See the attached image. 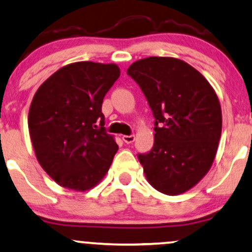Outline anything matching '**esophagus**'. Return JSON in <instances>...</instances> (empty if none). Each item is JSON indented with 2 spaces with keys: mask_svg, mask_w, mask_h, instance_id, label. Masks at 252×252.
<instances>
[{
  "mask_svg": "<svg viewBox=\"0 0 252 252\" xmlns=\"http://www.w3.org/2000/svg\"><path fill=\"white\" fill-rule=\"evenodd\" d=\"M122 139L126 144H130L135 141V135H124Z\"/></svg>",
  "mask_w": 252,
  "mask_h": 252,
  "instance_id": "1",
  "label": "esophagus"
}]
</instances>
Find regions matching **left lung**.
<instances>
[{
  "label": "left lung",
  "instance_id": "obj_1",
  "mask_svg": "<svg viewBox=\"0 0 252 252\" xmlns=\"http://www.w3.org/2000/svg\"><path fill=\"white\" fill-rule=\"evenodd\" d=\"M126 74L144 94L155 117L149 153L138 154L145 177L165 195H180L204 177L222 132L218 97L199 71L172 57L136 61Z\"/></svg>",
  "mask_w": 252,
  "mask_h": 252
}]
</instances>
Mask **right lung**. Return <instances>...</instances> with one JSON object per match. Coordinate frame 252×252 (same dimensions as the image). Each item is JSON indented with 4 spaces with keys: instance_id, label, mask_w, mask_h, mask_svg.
Returning a JSON list of instances; mask_svg holds the SVG:
<instances>
[{
    "instance_id": "obj_1",
    "label": "right lung",
    "mask_w": 252,
    "mask_h": 252,
    "mask_svg": "<svg viewBox=\"0 0 252 252\" xmlns=\"http://www.w3.org/2000/svg\"><path fill=\"white\" fill-rule=\"evenodd\" d=\"M116 64H68L38 88L28 126L36 157L61 187L86 191L104 177L118 145L104 128L102 103L120 77Z\"/></svg>"
}]
</instances>
